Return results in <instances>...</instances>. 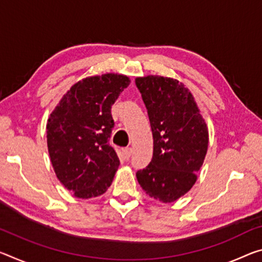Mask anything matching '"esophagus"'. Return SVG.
I'll return each instance as SVG.
<instances>
[{
	"label": "esophagus",
	"mask_w": 262,
	"mask_h": 262,
	"mask_svg": "<svg viewBox=\"0 0 262 262\" xmlns=\"http://www.w3.org/2000/svg\"><path fill=\"white\" fill-rule=\"evenodd\" d=\"M123 155H124V159L128 160L129 157L132 156V149L130 148H124L123 149Z\"/></svg>",
	"instance_id": "obj_1"
}]
</instances>
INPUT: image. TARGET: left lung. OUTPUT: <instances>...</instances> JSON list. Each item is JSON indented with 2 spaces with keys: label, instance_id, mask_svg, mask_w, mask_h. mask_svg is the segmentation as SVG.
Listing matches in <instances>:
<instances>
[{
  "label": "left lung",
  "instance_id": "8db88e82",
  "mask_svg": "<svg viewBox=\"0 0 262 262\" xmlns=\"http://www.w3.org/2000/svg\"><path fill=\"white\" fill-rule=\"evenodd\" d=\"M135 84L147 107L152 133V159L136 172L148 196L172 203L197 181L204 162L209 130L189 89L177 79L138 77Z\"/></svg>",
  "mask_w": 262,
  "mask_h": 262
}]
</instances>
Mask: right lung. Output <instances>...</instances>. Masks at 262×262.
<instances>
[{"instance_id": "obj_1", "label": "right lung", "mask_w": 262, "mask_h": 262, "mask_svg": "<svg viewBox=\"0 0 262 262\" xmlns=\"http://www.w3.org/2000/svg\"><path fill=\"white\" fill-rule=\"evenodd\" d=\"M130 84L123 74L106 73L76 82L50 114L47 141L56 176L77 198L101 196L120 165L110 146L112 105Z\"/></svg>"}]
</instances>
